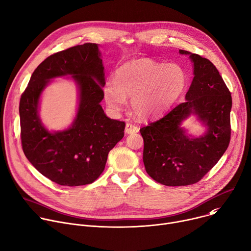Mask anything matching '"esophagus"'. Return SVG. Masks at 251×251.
<instances>
[{
  "instance_id": "esophagus-1",
  "label": "esophagus",
  "mask_w": 251,
  "mask_h": 251,
  "mask_svg": "<svg viewBox=\"0 0 251 251\" xmlns=\"http://www.w3.org/2000/svg\"><path fill=\"white\" fill-rule=\"evenodd\" d=\"M139 132V128L137 126H135L133 124L127 123L126 127H125V133L127 134H134V133H138Z\"/></svg>"
}]
</instances>
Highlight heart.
Segmentation results:
<instances>
[{"label":"heart","instance_id":"1","mask_svg":"<svg viewBox=\"0 0 251 251\" xmlns=\"http://www.w3.org/2000/svg\"><path fill=\"white\" fill-rule=\"evenodd\" d=\"M188 75L176 63L138 59L125 63L116 70L113 82H107L103 97L113 112L121 111L126 98L131 109L141 119H153L165 114L182 96Z\"/></svg>","mask_w":251,"mask_h":251}]
</instances>
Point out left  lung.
I'll return each mask as SVG.
<instances>
[{
  "label": "left lung",
  "mask_w": 251,
  "mask_h": 251,
  "mask_svg": "<svg viewBox=\"0 0 251 251\" xmlns=\"http://www.w3.org/2000/svg\"><path fill=\"white\" fill-rule=\"evenodd\" d=\"M179 53L189 57L193 68L186 101L140 129L146 172L166 186L196 183L218 162L230 141L232 99L216 67L199 55ZM190 116L205 127L199 136L189 134L183 126Z\"/></svg>",
  "instance_id": "1"
}]
</instances>
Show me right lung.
<instances>
[{
	"instance_id": "obj_1",
	"label": "right lung",
	"mask_w": 251,
	"mask_h": 251,
	"mask_svg": "<svg viewBox=\"0 0 251 251\" xmlns=\"http://www.w3.org/2000/svg\"><path fill=\"white\" fill-rule=\"evenodd\" d=\"M61 76L75 83L78 106L72 125L53 131L41 122L39 104L43 90ZM104 86L99 45L86 43L44 60L21 97L23 150L42 175L59 185L92 183L104 171L110 150L123 138L125 123L108 118L100 104Z\"/></svg>"
}]
</instances>
